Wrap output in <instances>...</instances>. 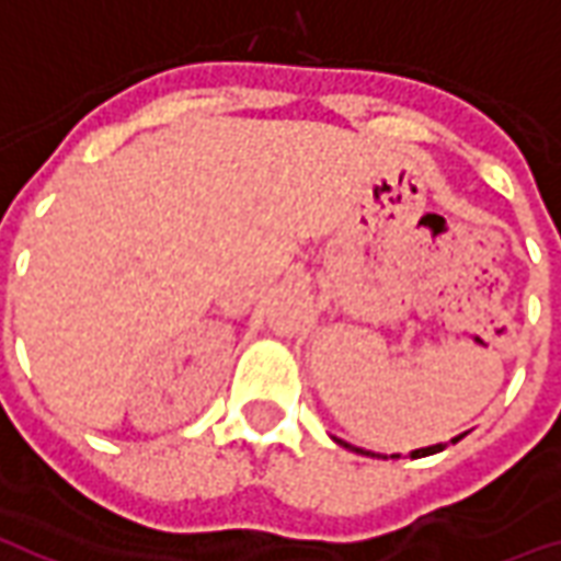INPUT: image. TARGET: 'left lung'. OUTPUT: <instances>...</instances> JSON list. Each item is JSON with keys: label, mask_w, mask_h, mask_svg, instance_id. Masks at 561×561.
I'll use <instances>...</instances> for the list:
<instances>
[{"label": "left lung", "mask_w": 561, "mask_h": 561, "mask_svg": "<svg viewBox=\"0 0 561 561\" xmlns=\"http://www.w3.org/2000/svg\"><path fill=\"white\" fill-rule=\"evenodd\" d=\"M462 435H466V433H459L457 438H450V445H457V442H459V438H462ZM336 442H340L342 447H348V450H357V454H366V457H381V454H373V450H364V447L345 445V442H342V438H336ZM445 447H447V442H445V445H442V442H438V445L417 447V450H412V459H417V457H430V454H438V450H445ZM390 457L397 459V457H400V454H390Z\"/></svg>", "instance_id": "left-lung-1"}]
</instances>
